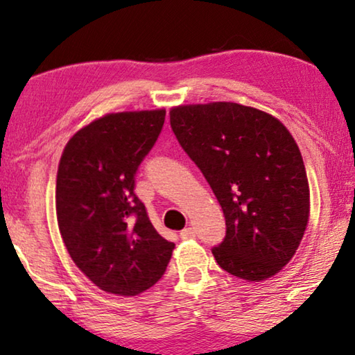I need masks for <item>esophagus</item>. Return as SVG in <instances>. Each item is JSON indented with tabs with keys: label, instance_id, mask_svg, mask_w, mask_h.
<instances>
[{
	"label": "esophagus",
	"instance_id": "obj_1",
	"mask_svg": "<svg viewBox=\"0 0 355 355\" xmlns=\"http://www.w3.org/2000/svg\"><path fill=\"white\" fill-rule=\"evenodd\" d=\"M179 236H181V239H192V237H196V231L192 227H186V230L179 232Z\"/></svg>",
	"mask_w": 355,
	"mask_h": 355
}]
</instances>
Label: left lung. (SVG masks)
<instances>
[{"instance_id":"left-lung-1","label":"left lung","mask_w":355,"mask_h":355,"mask_svg":"<svg viewBox=\"0 0 355 355\" xmlns=\"http://www.w3.org/2000/svg\"><path fill=\"white\" fill-rule=\"evenodd\" d=\"M171 129L223 208L226 236L216 263L247 281L278 273L309 223L310 193L300 150L283 123L231 101L176 106Z\"/></svg>"}]
</instances>
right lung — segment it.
Segmentation results:
<instances>
[{"mask_svg":"<svg viewBox=\"0 0 355 355\" xmlns=\"http://www.w3.org/2000/svg\"><path fill=\"white\" fill-rule=\"evenodd\" d=\"M164 110L106 114L72 135L56 178L58 226L71 259L106 293L137 295L166 271L174 244L135 196V174Z\"/></svg>","mask_w":355,"mask_h":355,"instance_id":"obj_1","label":"right lung"}]
</instances>
